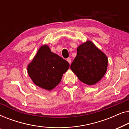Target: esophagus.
I'll return each instance as SVG.
<instances>
[{
	"instance_id": "obj_1",
	"label": "esophagus",
	"mask_w": 129,
	"mask_h": 129,
	"mask_svg": "<svg viewBox=\"0 0 129 129\" xmlns=\"http://www.w3.org/2000/svg\"><path fill=\"white\" fill-rule=\"evenodd\" d=\"M67 61L69 62V64H71V59L70 58H67Z\"/></svg>"
}]
</instances>
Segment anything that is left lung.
Here are the masks:
<instances>
[{
	"label": "left lung",
	"mask_w": 129,
	"mask_h": 129,
	"mask_svg": "<svg viewBox=\"0 0 129 129\" xmlns=\"http://www.w3.org/2000/svg\"><path fill=\"white\" fill-rule=\"evenodd\" d=\"M106 55L90 41L77 48V55L70 68L81 82L93 85L105 75L108 67Z\"/></svg>",
	"instance_id": "1"
}]
</instances>
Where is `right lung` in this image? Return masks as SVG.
<instances>
[{
    "mask_svg": "<svg viewBox=\"0 0 129 129\" xmlns=\"http://www.w3.org/2000/svg\"><path fill=\"white\" fill-rule=\"evenodd\" d=\"M70 64L51 51L47 45L41 46L28 65V75L37 86L51 90L61 82Z\"/></svg>",
    "mask_w": 129,
    "mask_h": 129,
    "instance_id": "add662e5",
    "label": "right lung"
}]
</instances>
